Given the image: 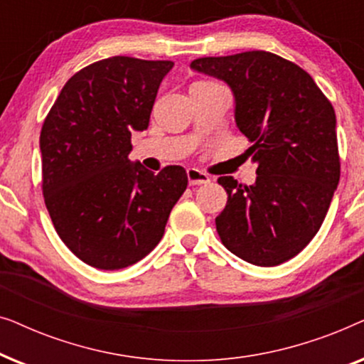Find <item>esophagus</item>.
Segmentation results:
<instances>
[{
	"mask_svg": "<svg viewBox=\"0 0 364 364\" xmlns=\"http://www.w3.org/2000/svg\"><path fill=\"white\" fill-rule=\"evenodd\" d=\"M187 178L191 186H202V183L210 182V177L205 172L198 171V168H187Z\"/></svg>",
	"mask_w": 364,
	"mask_h": 364,
	"instance_id": "esophagus-1",
	"label": "esophagus"
}]
</instances>
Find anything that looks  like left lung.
I'll return each instance as SVG.
<instances>
[{"instance_id":"8db88e82","label":"left lung","mask_w":364,"mask_h":364,"mask_svg":"<svg viewBox=\"0 0 364 364\" xmlns=\"http://www.w3.org/2000/svg\"><path fill=\"white\" fill-rule=\"evenodd\" d=\"M191 68L230 86L258 166L250 187L218 178L228 193L215 218L220 240L252 265H280L316 235L340 182L335 109L305 69L273 53L198 58Z\"/></svg>"}]
</instances>
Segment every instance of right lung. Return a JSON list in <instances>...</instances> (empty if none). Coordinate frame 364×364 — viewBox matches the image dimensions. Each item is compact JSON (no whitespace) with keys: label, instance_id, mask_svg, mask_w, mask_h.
Returning a JSON list of instances; mask_svg holds the SVG:
<instances>
[{"label":"right lung","instance_id":"1","mask_svg":"<svg viewBox=\"0 0 364 364\" xmlns=\"http://www.w3.org/2000/svg\"><path fill=\"white\" fill-rule=\"evenodd\" d=\"M172 61L114 56L74 74L44 119L39 147L43 196L58 235L99 270H119L151 253L187 172L132 164L131 136L146 131Z\"/></svg>","mask_w":364,"mask_h":364}]
</instances>
